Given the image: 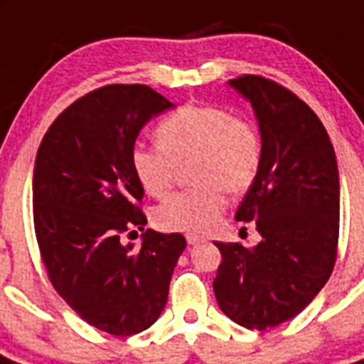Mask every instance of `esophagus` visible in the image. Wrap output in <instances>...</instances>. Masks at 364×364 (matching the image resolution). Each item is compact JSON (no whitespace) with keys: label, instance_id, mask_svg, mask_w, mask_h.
<instances>
[{"label":"esophagus","instance_id":"1","mask_svg":"<svg viewBox=\"0 0 364 364\" xmlns=\"http://www.w3.org/2000/svg\"><path fill=\"white\" fill-rule=\"evenodd\" d=\"M186 241H188L189 245H197L198 241H203V237H200V235H195V234H186Z\"/></svg>","mask_w":364,"mask_h":364}]
</instances>
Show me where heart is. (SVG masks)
Returning <instances> with one entry per match:
<instances>
[{"mask_svg":"<svg viewBox=\"0 0 364 364\" xmlns=\"http://www.w3.org/2000/svg\"><path fill=\"white\" fill-rule=\"evenodd\" d=\"M156 138L158 144H139L130 152L132 173L145 193H169L180 167L188 164L195 184L154 210V220L164 230L203 234L213 228L226 206L225 189L243 193L262 167L259 130L226 108L186 105L160 121Z\"/></svg>","mask_w":364,"mask_h":364,"instance_id":"1","label":"heart"}]
</instances>
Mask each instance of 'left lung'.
<instances>
[{"label":"left lung","mask_w":364,"mask_h":364,"mask_svg":"<svg viewBox=\"0 0 364 364\" xmlns=\"http://www.w3.org/2000/svg\"><path fill=\"white\" fill-rule=\"evenodd\" d=\"M252 102L263 160L235 219L256 223L254 248L215 243L219 307L248 330L302 311L333 272L338 245V171L322 121L291 90L262 75L230 80Z\"/></svg>","instance_id":"left-lung-1"}]
</instances>
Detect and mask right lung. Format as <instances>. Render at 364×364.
<instances>
[{"label":"right lung","instance_id":"right-lung-1","mask_svg":"<svg viewBox=\"0 0 364 364\" xmlns=\"http://www.w3.org/2000/svg\"><path fill=\"white\" fill-rule=\"evenodd\" d=\"M171 107L145 85L101 86L53 121L36 154L34 234L49 282L82 321L116 337L154 324L186 248L182 234L147 230L139 248L121 239L147 225L130 152Z\"/></svg>","mask_w":364,"mask_h":364}]
</instances>
